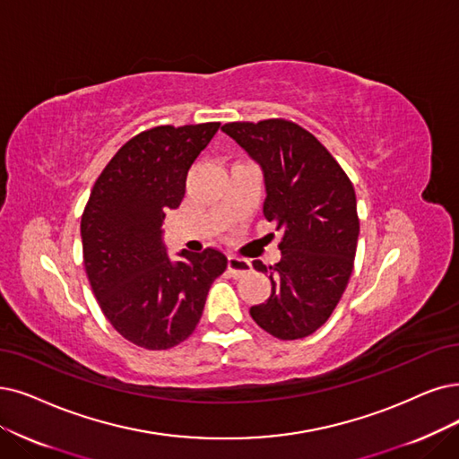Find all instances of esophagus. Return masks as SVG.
Here are the masks:
<instances>
[{"mask_svg": "<svg viewBox=\"0 0 459 459\" xmlns=\"http://www.w3.org/2000/svg\"><path fill=\"white\" fill-rule=\"evenodd\" d=\"M252 271V264L248 260L237 258V255H228V273L231 277H243V274Z\"/></svg>", "mask_w": 459, "mask_h": 459, "instance_id": "1", "label": "esophagus"}]
</instances>
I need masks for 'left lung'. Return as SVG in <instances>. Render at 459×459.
<instances>
[{"label": "left lung", "instance_id": "8db88e82", "mask_svg": "<svg viewBox=\"0 0 459 459\" xmlns=\"http://www.w3.org/2000/svg\"><path fill=\"white\" fill-rule=\"evenodd\" d=\"M264 173V214L282 231L271 296L250 316L273 337L303 339L327 322L351 279L359 222L356 192L325 146L286 120L222 127ZM254 269L267 273L262 262Z\"/></svg>", "mask_w": 459, "mask_h": 459}]
</instances>
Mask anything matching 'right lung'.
<instances>
[{"instance_id":"obj_1","label":"right lung","mask_w":459,"mask_h":459,"mask_svg":"<svg viewBox=\"0 0 459 459\" xmlns=\"http://www.w3.org/2000/svg\"><path fill=\"white\" fill-rule=\"evenodd\" d=\"M220 124L158 126L127 141L96 180L82 220L91 291L107 320L130 342L168 351L192 335L226 255L180 250L171 260L163 220L178 209L195 158Z\"/></svg>"}]
</instances>
